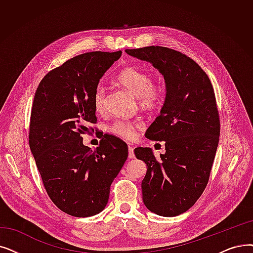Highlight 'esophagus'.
Returning a JSON list of instances; mask_svg holds the SVG:
<instances>
[{
	"label": "esophagus",
	"mask_w": 253,
	"mask_h": 253,
	"mask_svg": "<svg viewBox=\"0 0 253 253\" xmlns=\"http://www.w3.org/2000/svg\"><path fill=\"white\" fill-rule=\"evenodd\" d=\"M128 157L130 159H133L135 156H134V152H133V148L131 146H128Z\"/></svg>",
	"instance_id": "1"
}]
</instances>
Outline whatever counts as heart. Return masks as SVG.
<instances>
[{"label": "heart", "instance_id": "obj_1", "mask_svg": "<svg viewBox=\"0 0 253 253\" xmlns=\"http://www.w3.org/2000/svg\"><path fill=\"white\" fill-rule=\"evenodd\" d=\"M118 83L124 86L137 98L138 104L144 109H153L160 105L163 99V87L158 83H152L151 75L134 67L125 68L117 78ZM106 89L103 84H98L93 94V105L97 113H102L105 109ZM141 125L135 121H117L109 131L121 138L131 140L135 138L136 130Z\"/></svg>", "mask_w": 253, "mask_h": 253}]
</instances>
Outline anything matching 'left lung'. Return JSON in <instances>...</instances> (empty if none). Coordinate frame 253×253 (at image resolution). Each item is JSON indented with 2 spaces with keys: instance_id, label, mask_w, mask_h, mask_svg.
I'll return each instance as SVG.
<instances>
[{
  "instance_id": "8db88e82",
  "label": "left lung",
  "mask_w": 253,
  "mask_h": 253,
  "mask_svg": "<svg viewBox=\"0 0 253 253\" xmlns=\"http://www.w3.org/2000/svg\"><path fill=\"white\" fill-rule=\"evenodd\" d=\"M125 51L151 63L166 83L160 115L146 132L151 140L164 141L166 153L156 159L151 148L134 149L147 166L142 201L157 215L178 216L199 200L210 177L220 134L213 86L199 64L180 51L163 46Z\"/></svg>"
}]
</instances>
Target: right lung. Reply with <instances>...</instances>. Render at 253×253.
Segmentation results:
<instances>
[{"label": "right lung", "mask_w": 253, "mask_h": 253, "mask_svg": "<svg viewBox=\"0 0 253 253\" xmlns=\"http://www.w3.org/2000/svg\"><path fill=\"white\" fill-rule=\"evenodd\" d=\"M122 51L80 54L51 70L35 93L29 144L52 203L75 217L100 213L128 157L123 140L104 134L95 150L82 134L96 123L93 94Z\"/></svg>", "instance_id": "1"}]
</instances>
